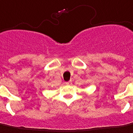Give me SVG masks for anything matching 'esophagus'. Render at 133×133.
Wrapping results in <instances>:
<instances>
[{
  "instance_id": "obj_1",
  "label": "esophagus",
  "mask_w": 133,
  "mask_h": 133,
  "mask_svg": "<svg viewBox=\"0 0 133 133\" xmlns=\"http://www.w3.org/2000/svg\"><path fill=\"white\" fill-rule=\"evenodd\" d=\"M65 84H66V85H71V84H72V81H67V82H65Z\"/></svg>"
}]
</instances>
